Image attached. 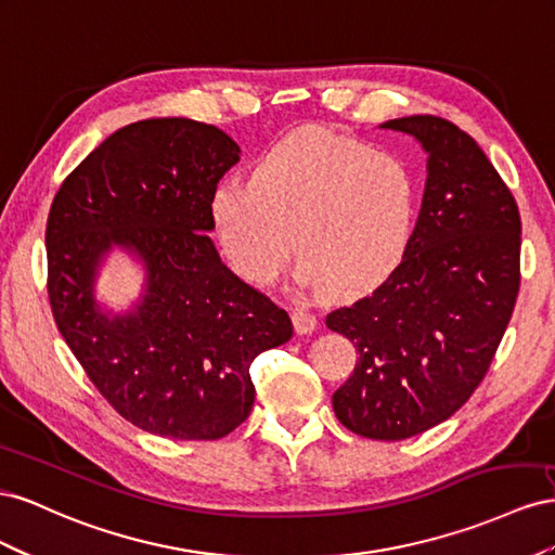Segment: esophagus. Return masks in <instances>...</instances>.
I'll use <instances>...</instances> for the list:
<instances>
[{
	"mask_svg": "<svg viewBox=\"0 0 555 555\" xmlns=\"http://www.w3.org/2000/svg\"><path fill=\"white\" fill-rule=\"evenodd\" d=\"M293 325L297 335H311V332L319 327V321H315V315L309 313L307 309H295L293 311Z\"/></svg>",
	"mask_w": 555,
	"mask_h": 555,
	"instance_id": "obj_1",
	"label": "esophagus"
}]
</instances>
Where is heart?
<instances>
[{
    "mask_svg": "<svg viewBox=\"0 0 555 555\" xmlns=\"http://www.w3.org/2000/svg\"><path fill=\"white\" fill-rule=\"evenodd\" d=\"M416 209L402 157L315 130L279 139L250 183L223 181L211 197L218 242L246 281H274L293 234L297 279L332 297H358L400 267Z\"/></svg>",
    "mask_w": 555,
    "mask_h": 555,
    "instance_id": "heart-1",
    "label": "heart"
}]
</instances>
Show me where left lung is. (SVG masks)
Instances as JSON below:
<instances>
[{
    "label": "left lung",
    "mask_w": 555,
    "mask_h": 555,
    "mask_svg": "<svg viewBox=\"0 0 555 555\" xmlns=\"http://www.w3.org/2000/svg\"><path fill=\"white\" fill-rule=\"evenodd\" d=\"M414 137L425 190L402 264L370 297L327 313L358 362L332 395L348 430L400 441L439 425L481 384L518 295L520 216L469 134L437 116L378 125Z\"/></svg>",
    "instance_id": "obj_1"
}]
</instances>
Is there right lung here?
Here are the masks:
<instances>
[{
    "label": "right lung",
    "mask_w": 555,
    "mask_h": 555,
    "mask_svg": "<svg viewBox=\"0 0 555 555\" xmlns=\"http://www.w3.org/2000/svg\"><path fill=\"white\" fill-rule=\"evenodd\" d=\"M240 163L214 125L151 118L104 139L57 190L46 228L55 323L118 414L151 435L220 439L256 400L250 362L293 337L291 315L220 260L211 197ZM122 249L145 272L128 310L96 297Z\"/></svg>",
    "instance_id": "right-lung-1"
}]
</instances>
